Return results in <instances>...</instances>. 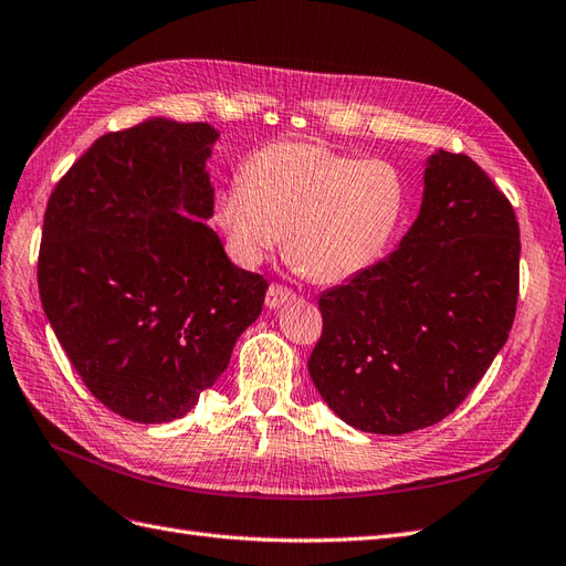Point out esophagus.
<instances>
[{
	"mask_svg": "<svg viewBox=\"0 0 566 566\" xmlns=\"http://www.w3.org/2000/svg\"><path fill=\"white\" fill-rule=\"evenodd\" d=\"M296 294L292 292L289 286H282V284H270L268 294H265V305L272 311V308H280V305H284L286 301H292Z\"/></svg>",
	"mask_w": 566,
	"mask_h": 566,
	"instance_id": "1",
	"label": "esophagus"
}]
</instances>
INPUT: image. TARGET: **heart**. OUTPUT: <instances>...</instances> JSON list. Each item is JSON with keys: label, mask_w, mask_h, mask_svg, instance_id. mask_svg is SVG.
Here are the masks:
<instances>
[{"label": "heart", "mask_w": 566, "mask_h": 566, "mask_svg": "<svg viewBox=\"0 0 566 566\" xmlns=\"http://www.w3.org/2000/svg\"><path fill=\"white\" fill-rule=\"evenodd\" d=\"M408 185L384 158L315 142H272L220 187L213 220L239 263L258 265L280 247L303 277L336 284L367 270L406 216Z\"/></svg>", "instance_id": "b5f03b06"}]
</instances>
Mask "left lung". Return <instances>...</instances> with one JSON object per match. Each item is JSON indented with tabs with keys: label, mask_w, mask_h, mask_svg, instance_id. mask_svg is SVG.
I'll return each mask as SVG.
<instances>
[{
	"label": "left lung",
	"mask_w": 566,
	"mask_h": 566,
	"mask_svg": "<svg viewBox=\"0 0 566 566\" xmlns=\"http://www.w3.org/2000/svg\"><path fill=\"white\" fill-rule=\"evenodd\" d=\"M520 251L505 193L470 156L436 151L400 247L317 301L308 369L319 396L369 433L441 422L507 342Z\"/></svg>",
	"instance_id": "left-lung-1"
}]
</instances>
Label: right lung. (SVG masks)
<instances>
[{"mask_svg": "<svg viewBox=\"0 0 566 566\" xmlns=\"http://www.w3.org/2000/svg\"><path fill=\"white\" fill-rule=\"evenodd\" d=\"M216 139L208 123L166 118L108 133L46 203L42 308L90 394L130 422L187 415L263 311L265 277L206 224Z\"/></svg>", "mask_w": 566, "mask_h": 566, "instance_id": "obj_1", "label": "right lung"}]
</instances>
